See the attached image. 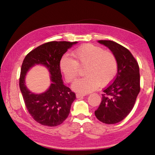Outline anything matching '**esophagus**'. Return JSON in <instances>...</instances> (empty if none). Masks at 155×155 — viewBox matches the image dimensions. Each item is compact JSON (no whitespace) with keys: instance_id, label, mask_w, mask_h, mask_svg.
Wrapping results in <instances>:
<instances>
[{"instance_id":"1","label":"esophagus","mask_w":155,"mask_h":155,"mask_svg":"<svg viewBox=\"0 0 155 155\" xmlns=\"http://www.w3.org/2000/svg\"><path fill=\"white\" fill-rule=\"evenodd\" d=\"M86 94H77V98H81V97H83V96H85Z\"/></svg>"}]
</instances>
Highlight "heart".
<instances>
[{
    "label": "heart",
    "instance_id": "1",
    "mask_svg": "<svg viewBox=\"0 0 155 155\" xmlns=\"http://www.w3.org/2000/svg\"><path fill=\"white\" fill-rule=\"evenodd\" d=\"M73 58L65 55L59 62L60 70L68 82L77 79L79 68L85 67L86 77L73 83L72 88L81 93L91 92L99 87L105 86L114 79L117 71V61L112 52L101 47L84 44L72 52Z\"/></svg>",
    "mask_w": 155,
    "mask_h": 155
}]
</instances>
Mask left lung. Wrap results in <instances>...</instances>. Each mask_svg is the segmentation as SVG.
Listing matches in <instances>:
<instances>
[{
  "mask_svg": "<svg viewBox=\"0 0 155 155\" xmlns=\"http://www.w3.org/2000/svg\"><path fill=\"white\" fill-rule=\"evenodd\" d=\"M116 57L117 72L113 83L103 90L101 104L95 111L97 119L112 124L124 120L133 109L140 91V68L133 54L115 41L99 40Z\"/></svg>",
  "mask_w": 155,
  "mask_h": 155,
  "instance_id": "1",
  "label": "left lung"
}]
</instances>
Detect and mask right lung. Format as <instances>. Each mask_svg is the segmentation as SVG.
Returning <instances> with one entry per match:
<instances>
[{"instance_id": "add662e5", "label": "right lung", "mask_w": 155, "mask_h": 155, "mask_svg": "<svg viewBox=\"0 0 155 155\" xmlns=\"http://www.w3.org/2000/svg\"><path fill=\"white\" fill-rule=\"evenodd\" d=\"M77 43V41H50L31 51L23 61L19 83L21 93L28 113L41 125L57 127L61 124L70 114L76 95L63 82L59 62L68 49ZM36 64H41L47 68L51 81L48 90L41 94L31 93L25 83L27 72Z\"/></svg>"}]
</instances>
